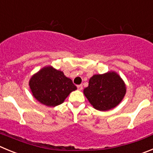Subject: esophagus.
<instances>
[{"label":"esophagus","mask_w":153,"mask_h":153,"mask_svg":"<svg viewBox=\"0 0 153 153\" xmlns=\"http://www.w3.org/2000/svg\"><path fill=\"white\" fill-rule=\"evenodd\" d=\"M77 88H78V90H79V91H81V90L83 89V86H82L81 85H78V86H77Z\"/></svg>","instance_id":"1"}]
</instances>
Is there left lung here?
I'll return each mask as SVG.
<instances>
[{
    "label": "left lung",
    "mask_w": 153,
    "mask_h": 153,
    "mask_svg": "<svg viewBox=\"0 0 153 153\" xmlns=\"http://www.w3.org/2000/svg\"><path fill=\"white\" fill-rule=\"evenodd\" d=\"M126 94V86L122 78L115 72L94 75L90 78L84 94L94 109L107 111L122 102Z\"/></svg>",
    "instance_id": "8db88e82"
}]
</instances>
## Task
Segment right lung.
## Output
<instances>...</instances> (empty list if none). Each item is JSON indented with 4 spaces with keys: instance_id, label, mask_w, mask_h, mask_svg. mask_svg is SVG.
<instances>
[{
    "instance_id": "obj_1",
    "label": "right lung",
    "mask_w": 153,
    "mask_h": 153,
    "mask_svg": "<svg viewBox=\"0 0 153 153\" xmlns=\"http://www.w3.org/2000/svg\"><path fill=\"white\" fill-rule=\"evenodd\" d=\"M29 87L38 102L53 107L62 103L70 93L77 89L72 80L52 66L44 67L32 75Z\"/></svg>"
}]
</instances>
